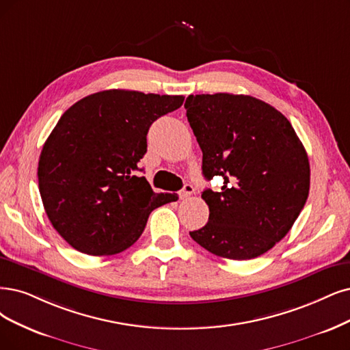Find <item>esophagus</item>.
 <instances>
[{
	"label": "esophagus",
	"instance_id": "esophagus-1",
	"mask_svg": "<svg viewBox=\"0 0 350 350\" xmlns=\"http://www.w3.org/2000/svg\"><path fill=\"white\" fill-rule=\"evenodd\" d=\"M193 193H195V187H193L191 185H185L183 186V189L178 191V198L180 199H187L190 195H193Z\"/></svg>",
	"mask_w": 350,
	"mask_h": 350
}]
</instances>
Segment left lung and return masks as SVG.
Here are the masks:
<instances>
[{
	"label": "left lung",
	"mask_w": 350,
	"mask_h": 350,
	"mask_svg": "<svg viewBox=\"0 0 350 350\" xmlns=\"http://www.w3.org/2000/svg\"><path fill=\"white\" fill-rule=\"evenodd\" d=\"M187 121L203 152L209 222L193 241L228 260H252L288 234L310 190L307 152L290 121L248 95H189Z\"/></svg>",
	"instance_id": "left-lung-1"
}]
</instances>
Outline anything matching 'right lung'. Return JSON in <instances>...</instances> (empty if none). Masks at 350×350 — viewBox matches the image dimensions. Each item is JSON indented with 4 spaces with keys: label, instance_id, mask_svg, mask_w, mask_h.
Segmentation results:
<instances>
[{
    "label": "right lung",
    "instance_id": "obj_1",
    "mask_svg": "<svg viewBox=\"0 0 350 350\" xmlns=\"http://www.w3.org/2000/svg\"><path fill=\"white\" fill-rule=\"evenodd\" d=\"M183 100L111 89L77 100L60 116L37 176L49 221L70 247L94 256L120 254L141 237L150 213L172 200L137 172L151 124Z\"/></svg>",
    "mask_w": 350,
    "mask_h": 350
}]
</instances>
